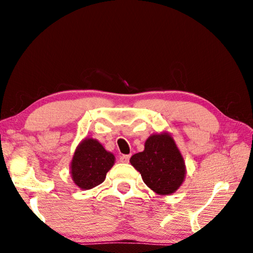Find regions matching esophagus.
I'll return each instance as SVG.
<instances>
[{
    "mask_svg": "<svg viewBox=\"0 0 253 253\" xmlns=\"http://www.w3.org/2000/svg\"><path fill=\"white\" fill-rule=\"evenodd\" d=\"M129 158H130V155H122L119 157V161L122 163H128L129 162Z\"/></svg>",
    "mask_w": 253,
    "mask_h": 253,
    "instance_id": "esophagus-1",
    "label": "esophagus"
}]
</instances>
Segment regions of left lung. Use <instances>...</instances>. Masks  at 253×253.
<instances>
[{"instance_id": "1", "label": "left lung", "mask_w": 253, "mask_h": 253, "mask_svg": "<svg viewBox=\"0 0 253 253\" xmlns=\"http://www.w3.org/2000/svg\"><path fill=\"white\" fill-rule=\"evenodd\" d=\"M129 162L144 183L158 195L175 193L186 176L182 153L168 131L149 136L144 151L134 154Z\"/></svg>"}]
</instances>
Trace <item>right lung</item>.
<instances>
[{
	"label": "right lung",
	"instance_id": "add662e5",
	"mask_svg": "<svg viewBox=\"0 0 253 253\" xmlns=\"http://www.w3.org/2000/svg\"><path fill=\"white\" fill-rule=\"evenodd\" d=\"M115 164L113 153L93 138H84L77 146L70 163L71 178L81 190H90L105 181Z\"/></svg>",
	"mask_w": 253,
	"mask_h": 253
}]
</instances>
